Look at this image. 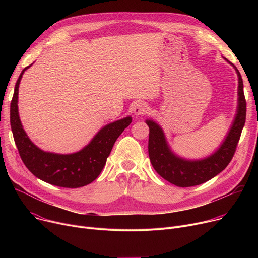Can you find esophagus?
<instances>
[{
    "mask_svg": "<svg viewBox=\"0 0 258 258\" xmlns=\"http://www.w3.org/2000/svg\"><path fill=\"white\" fill-rule=\"evenodd\" d=\"M148 105L144 102H137L134 107H133V111L136 115H144L147 112H148Z\"/></svg>",
    "mask_w": 258,
    "mask_h": 258,
    "instance_id": "34e87169",
    "label": "esophagus"
}]
</instances>
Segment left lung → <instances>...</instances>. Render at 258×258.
Segmentation results:
<instances>
[{"mask_svg": "<svg viewBox=\"0 0 258 258\" xmlns=\"http://www.w3.org/2000/svg\"><path fill=\"white\" fill-rule=\"evenodd\" d=\"M227 61L236 69L239 79L238 109L228 136L213 154L200 160L180 158L170 150L162 128L153 120H146L150 131L148 152L152 166L159 175L177 187L197 186L211 179L229 165L236 152L246 120V100L240 72L233 63Z\"/></svg>", "mask_w": 258, "mask_h": 258, "instance_id": "left-lung-1", "label": "left lung"}]
</instances>
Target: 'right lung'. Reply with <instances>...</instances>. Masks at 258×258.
I'll list each match as a JSON object with an SVG mask.
<instances>
[{
	"label": "right lung",
	"mask_w": 258,
	"mask_h": 258,
	"mask_svg": "<svg viewBox=\"0 0 258 258\" xmlns=\"http://www.w3.org/2000/svg\"><path fill=\"white\" fill-rule=\"evenodd\" d=\"M25 67L16 82L10 106V123L19 155L28 170L38 178L63 188L89 185L101 173L117 138L132 122L127 116L101 128L84 149L72 154L45 152L24 132L18 113V88Z\"/></svg>",
	"instance_id": "add662e5"
}]
</instances>
